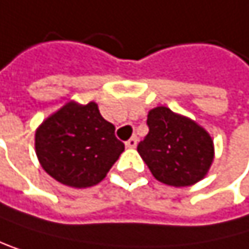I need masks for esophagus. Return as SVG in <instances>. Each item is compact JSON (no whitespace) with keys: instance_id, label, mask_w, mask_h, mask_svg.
I'll return each mask as SVG.
<instances>
[{"instance_id":"esophagus-1","label":"esophagus","mask_w":249,"mask_h":249,"mask_svg":"<svg viewBox=\"0 0 249 249\" xmlns=\"http://www.w3.org/2000/svg\"><path fill=\"white\" fill-rule=\"evenodd\" d=\"M125 146H127V148H136V146H137V139H136V137H131L130 140L125 142Z\"/></svg>"}]
</instances>
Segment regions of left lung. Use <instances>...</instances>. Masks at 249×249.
<instances>
[{
    "instance_id": "obj_1",
    "label": "left lung",
    "mask_w": 249,
    "mask_h": 249,
    "mask_svg": "<svg viewBox=\"0 0 249 249\" xmlns=\"http://www.w3.org/2000/svg\"><path fill=\"white\" fill-rule=\"evenodd\" d=\"M149 133L137 151L151 173L170 187H190L202 180L213 161V140L193 119L160 106L148 113Z\"/></svg>"
}]
</instances>
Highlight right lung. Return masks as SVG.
I'll return each instance as SVG.
<instances>
[{
  "label": "right lung",
  "instance_id": "obj_1",
  "mask_svg": "<svg viewBox=\"0 0 249 249\" xmlns=\"http://www.w3.org/2000/svg\"><path fill=\"white\" fill-rule=\"evenodd\" d=\"M124 151L113 124L97 103H67L41 122L36 131V154L55 180L73 188L97 185Z\"/></svg>",
  "mask_w": 249,
  "mask_h": 249
}]
</instances>
